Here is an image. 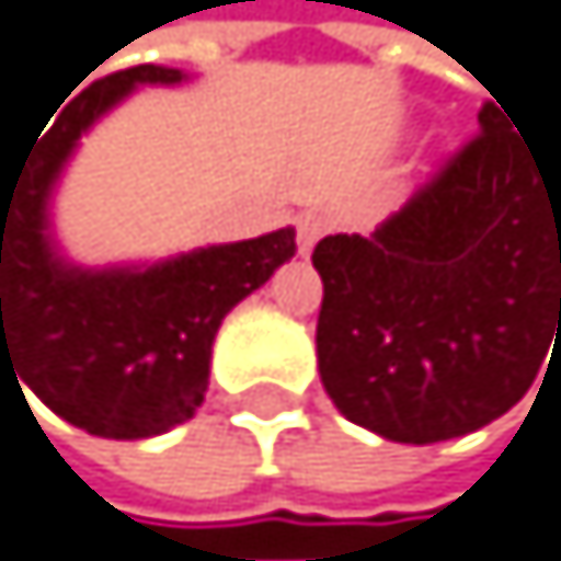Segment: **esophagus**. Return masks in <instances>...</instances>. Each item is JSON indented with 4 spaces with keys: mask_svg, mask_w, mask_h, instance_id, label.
<instances>
[{
    "mask_svg": "<svg viewBox=\"0 0 561 561\" xmlns=\"http://www.w3.org/2000/svg\"><path fill=\"white\" fill-rule=\"evenodd\" d=\"M325 236V221L318 218V214H304L300 225H297V243H300V253L308 257V253L314 250L318 239Z\"/></svg>",
    "mask_w": 561,
    "mask_h": 561,
    "instance_id": "esophagus-1",
    "label": "esophagus"
}]
</instances>
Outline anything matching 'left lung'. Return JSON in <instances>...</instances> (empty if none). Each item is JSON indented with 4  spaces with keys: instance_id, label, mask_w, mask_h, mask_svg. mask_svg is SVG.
Segmentation results:
<instances>
[{
    "instance_id": "8db88e82",
    "label": "left lung",
    "mask_w": 561,
    "mask_h": 561,
    "mask_svg": "<svg viewBox=\"0 0 561 561\" xmlns=\"http://www.w3.org/2000/svg\"><path fill=\"white\" fill-rule=\"evenodd\" d=\"M512 125L486 103L477 139L373 236L311 253L322 387L387 440L501 419L561 343V157L548 164Z\"/></svg>"
}]
</instances>
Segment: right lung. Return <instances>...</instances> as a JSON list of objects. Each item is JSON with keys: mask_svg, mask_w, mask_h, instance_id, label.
<instances>
[{"mask_svg": "<svg viewBox=\"0 0 561 561\" xmlns=\"http://www.w3.org/2000/svg\"><path fill=\"white\" fill-rule=\"evenodd\" d=\"M185 78L142 64L92 81L5 179L0 168V373L16 368V387L110 440H142L193 419L221 318L297 253V232L278 229L149 264L84 268L56 243L53 193L81 135L142 84Z\"/></svg>", "mask_w": 561, "mask_h": 561, "instance_id": "1", "label": "right lung"}]
</instances>
